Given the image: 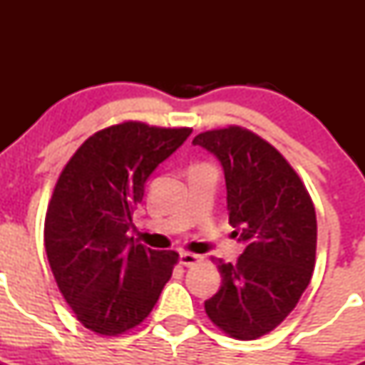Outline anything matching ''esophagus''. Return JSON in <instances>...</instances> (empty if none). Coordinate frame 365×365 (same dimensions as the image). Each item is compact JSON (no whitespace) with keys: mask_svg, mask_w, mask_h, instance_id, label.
Masks as SVG:
<instances>
[{"mask_svg":"<svg viewBox=\"0 0 365 365\" xmlns=\"http://www.w3.org/2000/svg\"><path fill=\"white\" fill-rule=\"evenodd\" d=\"M203 261V256L192 252H180V264L183 267H194V264L201 263Z\"/></svg>","mask_w":365,"mask_h":365,"instance_id":"34e87169","label":"esophagus"}]
</instances>
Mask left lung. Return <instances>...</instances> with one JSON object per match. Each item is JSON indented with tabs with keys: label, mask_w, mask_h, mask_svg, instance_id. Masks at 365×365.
I'll list each match as a JSON object with an SVG mask.
<instances>
[{
	"label": "left lung",
	"mask_w": 365,
	"mask_h": 365,
	"mask_svg": "<svg viewBox=\"0 0 365 365\" xmlns=\"http://www.w3.org/2000/svg\"><path fill=\"white\" fill-rule=\"evenodd\" d=\"M192 145L222 165L230 224L245 245L237 263L217 259L222 284L205 311L227 336L257 339L284 322L311 281L314 205L288 160L247 128L203 132Z\"/></svg>",
	"instance_id": "8db88e82"
}]
</instances>
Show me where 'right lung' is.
<instances>
[{
    "label": "right lung",
    "instance_id": "right-lung-1",
    "mask_svg": "<svg viewBox=\"0 0 365 365\" xmlns=\"http://www.w3.org/2000/svg\"><path fill=\"white\" fill-rule=\"evenodd\" d=\"M192 128L125 121L98 130L61 171L46 213L43 242L56 284L77 319L118 336L152 312L178 252L127 237L145 183Z\"/></svg>",
    "mask_w": 365,
    "mask_h": 365
}]
</instances>
